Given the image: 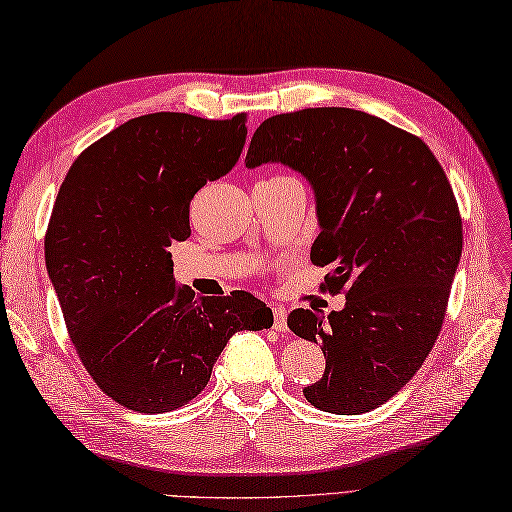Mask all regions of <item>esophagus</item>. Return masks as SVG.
I'll return each instance as SVG.
<instances>
[{"mask_svg": "<svg viewBox=\"0 0 512 512\" xmlns=\"http://www.w3.org/2000/svg\"><path fill=\"white\" fill-rule=\"evenodd\" d=\"M273 325L277 332H288V312L281 306H273Z\"/></svg>", "mask_w": 512, "mask_h": 512, "instance_id": "1", "label": "esophagus"}]
</instances>
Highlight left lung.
Segmentation results:
<instances>
[{
	"instance_id": "obj_1",
	"label": "left lung",
	"mask_w": 512,
	"mask_h": 512,
	"mask_svg": "<svg viewBox=\"0 0 512 512\" xmlns=\"http://www.w3.org/2000/svg\"><path fill=\"white\" fill-rule=\"evenodd\" d=\"M281 162L310 182L321 226L310 259L345 308L292 310L288 328L319 343L321 380L303 396L358 416L405 387L436 343L462 255L451 184L418 136L350 107L277 114L257 127L246 167Z\"/></svg>"
}]
</instances>
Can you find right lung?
<instances>
[{"label": "right lung", "instance_id": "obj_1", "mask_svg": "<svg viewBox=\"0 0 512 512\" xmlns=\"http://www.w3.org/2000/svg\"><path fill=\"white\" fill-rule=\"evenodd\" d=\"M244 143L246 114L138 116L85 149L61 184L48 275L76 354L118 405H187L235 332L273 325L250 292L195 299L173 279L167 250L191 235L193 195L235 167Z\"/></svg>", "mask_w": 512, "mask_h": 512}]
</instances>
